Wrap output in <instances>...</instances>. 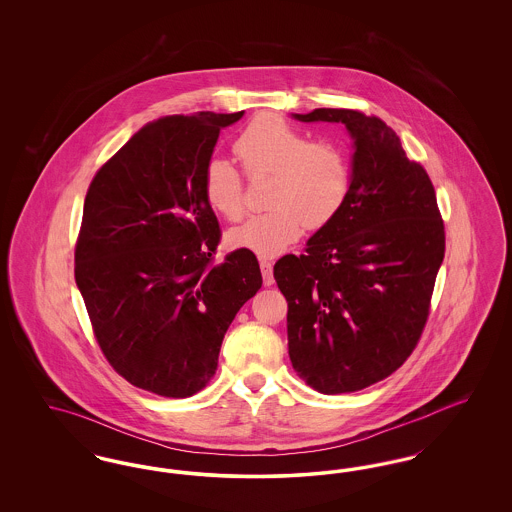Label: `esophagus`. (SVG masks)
Instances as JSON below:
<instances>
[{
    "label": "esophagus",
    "instance_id": "esophagus-1",
    "mask_svg": "<svg viewBox=\"0 0 512 512\" xmlns=\"http://www.w3.org/2000/svg\"><path fill=\"white\" fill-rule=\"evenodd\" d=\"M259 267H261V274H263L265 286H272V284H274V276H272V263H270L268 259H261V261H259Z\"/></svg>",
    "mask_w": 512,
    "mask_h": 512
}]
</instances>
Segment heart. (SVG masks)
<instances>
[{
	"instance_id": "b5f03b06",
	"label": "heart",
	"mask_w": 512,
	"mask_h": 512,
	"mask_svg": "<svg viewBox=\"0 0 512 512\" xmlns=\"http://www.w3.org/2000/svg\"><path fill=\"white\" fill-rule=\"evenodd\" d=\"M245 176H270L267 213L245 220L228 244L272 257L297 242L307 226L320 228L340 213L351 190V161L345 147L309 136L276 115H259L234 142ZM205 201L226 220L244 215V178L232 163L213 157L203 169Z\"/></svg>"
}]
</instances>
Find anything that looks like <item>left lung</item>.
Here are the masks:
<instances>
[{
    "mask_svg": "<svg viewBox=\"0 0 512 512\" xmlns=\"http://www.w3.org/2000/svg\"><path fill=\"white\" fill-rule=\"evenodd\" d=\"M293 117L343 122L355 155L340 213L303 255L274 265L288 301L290 359L320 393L363 390L403 365L424 332L445 255L436 190L382 119L355 109Z\"/></svg>",
    "mask_w": 512,
    "mask_h": 512,
    "instance_id": "obj_1",
    "label": "left lung"
}]
</instances>
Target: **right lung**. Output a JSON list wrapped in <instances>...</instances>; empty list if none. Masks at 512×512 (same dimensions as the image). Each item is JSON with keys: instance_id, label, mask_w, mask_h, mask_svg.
Wrapping results in <instances>:
<instances>
[{"instance_id": "add662e5", "label": "right lung", "mask_w": 512, "mask_h": 512, "mask_svg": "<svg viewBox=\"0 0 512 512\" xmlns=\"http://www.w3.org/2000/svg\"><path fill=\"white\" fill-rule=\"evenodd\" d=\"M242 115L201 111L147 122L90 182L74 280L101 353L140 390H203L228 326L263 284L247 249L215 263L222 234L203 195L220 130Z\"/></svg>"}]
</instances>
